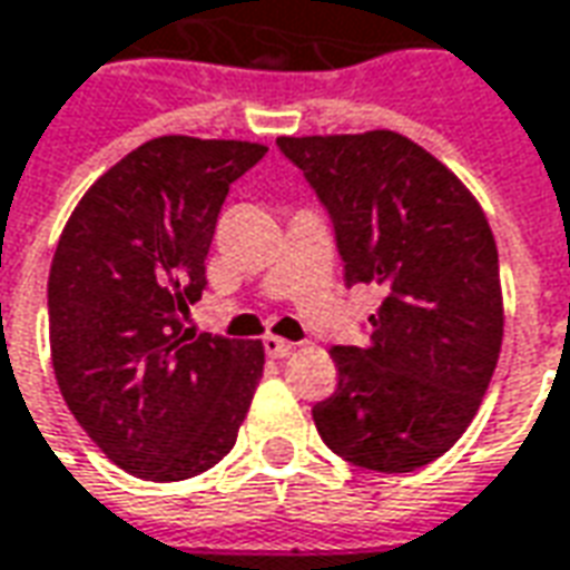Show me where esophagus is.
I'll use <instances>...</instances> for the list:
<instances>
[{"label": "esophagus", "instance_id": "obj_1", "mask_svg": "<svg viewBox=\"0 0 570 570\" xmlns=\"http://www.w3.org/2000/svg\"><path fill=\"white\" fill-rule=\"evenodd\" d=\"M262 345H265V354H268V357H286V354L296 348L293 342L277 340V336H265V340H262Z\"/></svg>", "mask_w": 570, "mask_h": 570}]
</instances>
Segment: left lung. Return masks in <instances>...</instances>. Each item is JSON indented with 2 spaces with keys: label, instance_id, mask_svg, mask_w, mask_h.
I'll return each instance as SVG.
<instances>
[{
  "label": "left lung",
  "instance_id": "8db88e82",
  "mask_svg": "<svg viewBox=\"0 0 570 570\" xmlns=\"http://www.w3.org/2000/svg\"><path fill=\"white\" fill-rule=\"evenodd\" d=\"M336 234L345 284H380L370 342L333 345L336 392L314 404L324 444L373 472L451 451L491 385L503 342L500 258L463 181L389 129L277 138Z\"/></svg>",
  "mask_w": 570,
  "mask_h": 570
}]
</instances>
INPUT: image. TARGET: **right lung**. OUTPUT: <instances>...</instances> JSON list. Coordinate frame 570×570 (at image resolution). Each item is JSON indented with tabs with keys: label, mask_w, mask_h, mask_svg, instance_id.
Wrapping results in <instances>:
<instances>
[{
	"label": "right lung",
	"mask_w": 570,
	"mask_h": 570,
	"mask_svg": "<svg viewBox=\"0 0 570 570\" xmlns=\"http://www.w3.org/2000/svg\"><path fill=\"white\" fill-rule=\"evenodd\" d=\"M265 145L163 135L79 200L49 274L51 364L86 435L145 481L194 479L237 441L262 342L185 330L228 188Z\"/></svg>",
	"instance_id": "1"
}]
</instances>
